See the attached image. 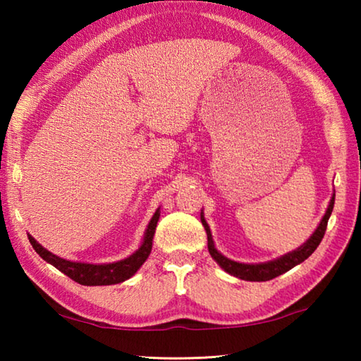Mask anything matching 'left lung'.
Masks as SVG:
<instances>
[{
    "label": "left lung",
    "mask_w": 361,
    "mask_h": 361,
    "mask_svg": "<svg viewBox=\"0 0 361 361\" xmlns=\"http://www.w3.org/2000/svg\"><path fill=\"white\" fill-rule=\"evenodd\" d=\"M333 207H334V194H333L331 200H329V205H328V209L325 212V215H323V218H322L320 224L317 226L314 234L310 235L301 247H298L296 250H293V252H290V253L282 255L280 258L266 261V262H255V264H248V262H239V261L229 259V258H226L224 255L219 253L216 247H215V242H213L210 228L205 221L202 212H200V221H202V226H204L205 232H207V240H209V252L212 255V258L218 262L219 267L224 269V271L231 274V276H234L237 279H242V280H247V282H267V280H272V279H276L279 276H282V274L288 272L290 269H293L298 264H301L302 261L307 259L309 256L315 252L317 247L320 245L323 235H325L326 224H328L329 216H331Z\"/></svg>",
    "instance_id": "obj_1"
}]
</instances>
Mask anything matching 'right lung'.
Wrapping results in <instances>:
<instances>
[{
    "label": "right lung",
    "instance_id": "add662e5",
    "mask_svg": "<svg viewBox=\"0 0 361 361\" xmlns=\"http://www.w3.org/2000/svg\"><path fill=\"white\" fill-rule=\"evenodd\" d=\"M161 216V209H157L154 215H152L148 228L145 231L143 242L130 256L127 258L116 261V262H105V264H90V262H78L63 259L60 256L54 255L46 250L41 243L36 242L32 235L28 234V240L32 243L35 252L38 253L42 259L54 267H57L60 272L68 276L71 280L87 285V286H99V285H116L121 282H126L127 279L135 276V272L143 266V262L148 259L152 248V237H154L156 226Z\"/></svg>",
    "mask_w": 361,
    "mask_h": 361
}]
</instances>
